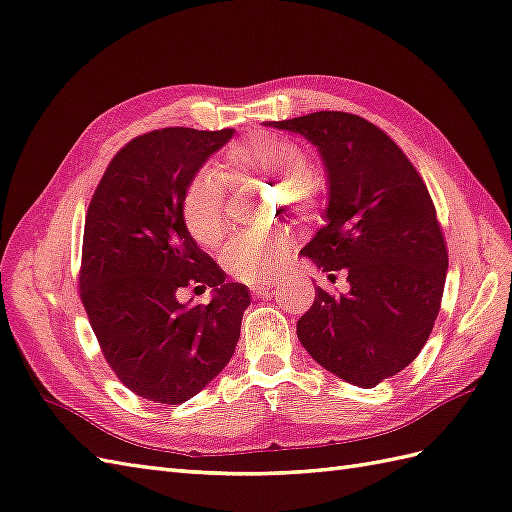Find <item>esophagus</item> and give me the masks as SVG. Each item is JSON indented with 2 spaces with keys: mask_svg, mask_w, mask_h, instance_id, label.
<instances>
[{
  "mask_svg": "<svg viewBox=\"0 0 512 512\" xmlns=\"http://www.w3.org/2000/svg\"><path fill=\"white\" fill-rule=\"evenodd\" d=\"M276 286H278L276 282H260V284H254V286H252V293L258 295V297H265V295L276 291Z\"/></svg>",
  "mask_w": 512,
  "mask_h": 512,
  "instance_id": "1",
  "label": "esophagus"
}]
</instances>
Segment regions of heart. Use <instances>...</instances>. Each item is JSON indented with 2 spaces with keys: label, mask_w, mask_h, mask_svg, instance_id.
Listing matches in <instances>:
<instances>
[{
  "label": "heart",
  "mask_w": 512,
  "mask_h": 512,
  "mask_svg": "<svg viewBox=\"0 0 512 512\" xmlns=\"http://www.w3.org/2000/svg\"><path fill=\"white\" fill-rule=\"evenodd\" d=\"M306 156L295 141L280 134H256L232 143L217 162L223 180L265 178L284 186V195L297 199L310 189L304 173ZM215 176H199L189 186L182 202L184 226L199 245L213 247L223 239V186ZM293 252V239L286 232H273L263 239H239L223 252V267L236 280L260 282L271 278Z\"/></svg>",
  "instance_id": "obj_1"
}]
</instances>
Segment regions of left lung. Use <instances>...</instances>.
<instances>
[{
	"mask_svg": "<svg viewBox=\"0 0 512 512\" xmlns=\"http://www.w3.org/2000/svg\"><path fill=\"white\" fill-rule=\"evenodd\" d=\"M265 126L302 134L328 180L326 223L302 256L345 271L350 291L317 286L297 321L299 343L334 376L363 389L408 367L439 315L447 249L430 193L389 136L350 112L321 110Z\"/></svg>",
	"mask_w": 512,
	"mask_h": 512,
	"instance_id": "1",
	"label": "left lung"
}]
</instances>
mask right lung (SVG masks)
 I'll use <instances>...</instances> for the list:
<instances>
[{"mask_svg": "<svg viewBox=\"0 0 512 512\" xmlns=\"http://www.w3.org/2000/svg\"><path fill=\"white\" fill-rule=\"evenodd\" d=\"M234 130L162 128L136 136L110 165L84 223L80 297L117 378L143 400L182 404L230 363L249 289L199 249L182 202ZM214 289L191 305L186 288Z\"/></svg>", "mask_w": 512, "mask_h": 512, "instance_id": "obj_1", "label": "right lung"}]
</instances>
